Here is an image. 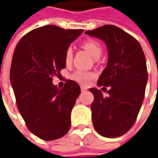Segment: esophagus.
Wrapping results in <instances>:
<instances>
[{
	"label": "esophagus",
	"mask_w": 158,
	"mask_h": 158,
	"mask_svg": "<svg viewBox=\"0 0 158 158\" xmlns=\"http://www.w3.org/2000/svg\"><path fill=\"white\" fill-rule=\"evenodd\" d=\"M81 90H82V91H85V90H86V88H84V87H81Z\"/></svg>",
	"instance_id": "1"
}]
</instances>
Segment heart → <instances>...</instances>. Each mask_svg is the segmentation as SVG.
<instances>
[{
    "label": "heart",
    "instance_id": "heart-1",
    "mask_svg": "<svg viewBox=\"0 0 158 158\" xmlns=\"http://www.w3.org/2000/svg\"><path fill=\"white\" fill-rule=\"evenodd\" d=\"M82 46L95 59L99 57L101 55V53H102V47L99 45V43H98L97 41H94V40L85 41L82 44ZM72 57H73L72 48L69 47L66 50V52H65V62H66L67 65L71 63ZM95 77H96V75H95L94 73L87 72V71H82V70H76V72L71 76L72 80H74L75 82L81 84V85H87V84H89V82L94 79Z\"/></svg>",
    "mask_w": 158,
    "mask_h": 158
}]
</instances>
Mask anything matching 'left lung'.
<instances>
[{
  "label": "left lung",
  "instance_id": "obj_1",
  "mask_svg": "<svg viewBox=\"0 0 158 158\" xmlns=\"http://www.w3.org/2000/svg\"><path fill=\"white\" fill-rule=\"evenodd\" d=\"M85 34L104 41L108 52L98 86L110 87L109 96L89 89L94 96L90 106L93 127L104 137L123 135L133 127L144 99L148 82L144 52L134 37L114 25H104Z\"/></svg>",
  "mask_w": 158,
  "mask_h": 158
}]
</instances>
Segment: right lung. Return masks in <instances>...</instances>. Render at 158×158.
<instances>
[{
  "mask_svg": "<svg viewBox=\"0 0 158 158\" xmlns=\"http://www.w3.org/2000/svg\"><path fill=\"white\" fill-rule=\"evenodd\" d=\"M82 31L46 25L30 31L15 46L10 83L29 130L42 140H56L69 130L71 110L81 89L72 80L57 88L52 77L66 67V50Z\"/></svg>",
  "mask_w": 158,
  "mask_h": 158,
  "instance_id": "1",
  "label": "right lung"
}]
</instances>
